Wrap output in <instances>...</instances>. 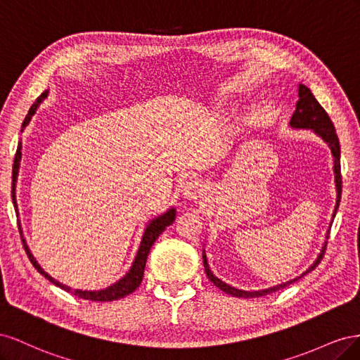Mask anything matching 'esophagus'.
<instances>
[{"instance_id":"1","label":"esophagus","mask_w":360,"mask_h":360,"mask_svg":"<svg viewBox=\"0 0 360 360\" xmlns=\"http://www.w3.org/2000/svg\"><path fill=\"white\" fill-rule=\"evenodd\" d=\"M205 192H207L205 183L200 179H191L183 188L184 198H188V200H198Z\"/></svg>"}]
</instances>
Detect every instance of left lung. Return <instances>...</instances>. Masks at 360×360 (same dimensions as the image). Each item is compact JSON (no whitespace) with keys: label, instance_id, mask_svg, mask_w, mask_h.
<instances>
[{"label":"left lung","instance_id":"8db88e82","mask_svg":"<svg viewBox=\"0 0 360 360\" xmlns=\"http://www.w3.org/2000/svg\"><path fill=\"white\" fill-rule=\"evenodd\" d=\"M299 90V101L296 103V111L292 112L291 118H290V127L292 129H308V130H312V132L320 136L326 144L329 146L330 148V153L333 156V174H335V188H336V204H335V210H333V214H332V221L329 224V228L332 226V222L335 219V214H336V210L338 207H340V201H341V147H340V139H338V135H336V130H335V126L332 123L330 117L328 115V112L324 111V108L319 103V101L315 99L314 94L311 93V90L308 89L307 85L303 84H299L297 86ZM329 231L326 233V240L329 238ZM326 245H328V242L323 243V248L320 250V254L317 255V258H315L314 263L303 271V274L297 278L294 279H290L287 282H282V284H278V285H274V287H269V288H264V290H255V291H246V290H238L236 287H231L230 284H226V282H224L222 279H219L217 276H214L212 274V270L209 267V263H207V255H205V250H202V263H204V270H205V275L207 278L210 279V282H213V284L222 290L224 292L230 294V296L233 297H243V299H249V297H261V296H266V294H270V292H275L281 288H285L287 285L292 284V282H296L297 279H300L302 276H304L307 274H309L311 270H314L315 267L319 266V263L321 261L323 255H324V250H326Z\"/></svg>","mask_w":360,"mask_h":360}]
</instances>
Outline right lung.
<instances>
[{"mask_svg":"<svg viewBox=\"0 0 360 360\" xmlns=\"http://www.w3.org/2000/svg\"><path fill=\"white\" fill-rule=\"evenodd\" d=\"M48 90L43 91L39 97L37 101L32 103V106L30 108V111L22 123V129H20V132H24V129L28 126V123L31 122V117L36 114L39 105L46 99L48 97ZM22 143L18 144V150H16V155H15V160H13V171H12V200H13V205H15V210L18 213V202H16V181H18V174H19V167H20V158H22ZM176 209L174 207H171V209H168L165 213H162L159 216H155L153 219L148 221L147 226L144 228V234H143V238H141V243H139V248H138V252H136V257L134 259L132 266H130L127 274L120 278L117 282H114V284H111L110 287L106 288H102V290H79V288H70L69 285L66 284H61L60 281H57L56 278H52L51 275H48L45 270L41 269V266L37 263V259L34 258V255L31 254V250L27 245V240L24 238V234H22V228H20L19 225V231H20V236H22V245H24V249L25 252L31 261V264L34 266L37 269V271L40 275L45 276L49 282H52L53 285L60 287L61 290L68 291V292H72L75 294V296H78L81 299H85V300H93V302H112V300H118L122 297H126L127 294L134 292L139 284L141 281H143V276H144V269H146V261H147V257L150 254V249L151 246H153V243L156 242V238L165 231V228L169 226L174 221H176ZM19 216V213H18Z\"/></svg>","mask_w":360,"mask_h":360,"instance_id":"1","label":"right lung"}]
</instances>
